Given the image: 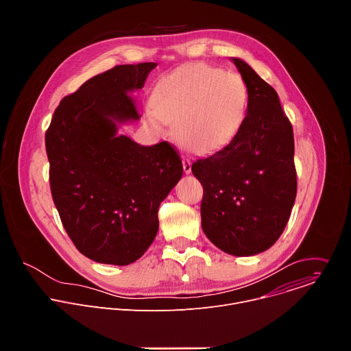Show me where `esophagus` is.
I'll return each mask as SVG.
<instances>
[{
  "mask_svg": "<svg viewBox=\"0 0 351 351\" xmlns=\"http://www.w3.org/2000/svg\"><path fill=\"white\" fill-rule=\"evenodd\" d=\"M182 162H183V171H184V173H190V172H191V161H190V158L183 157V158H182Z\"/></svg>",
  "mask_w": 351,
  "mask_h": 351,
  "instance_id": "1",
  "label": "esophagus"
}]
</instances>
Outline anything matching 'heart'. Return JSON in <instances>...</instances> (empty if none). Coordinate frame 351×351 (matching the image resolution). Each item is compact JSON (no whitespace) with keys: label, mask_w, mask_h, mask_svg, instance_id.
I'll use <instances>...</instances> for the list:
<instances>
[{"label":"heart","mask_w":351,"mask_h":351,"mask_svg":"<svg viewBox=\"0 0 351 351\" xmlns=\"http://www.w3.org/2000/svg\"><path fill=\"white\" fill-rule=\"evenodd\" d=\"M250 103L245 80L206 62L182 65L154 86L148 125H173L176 141L195 154H211L230 144L241 130Z\"/></svg>","instance_id":"heart-1"}]
</instances>
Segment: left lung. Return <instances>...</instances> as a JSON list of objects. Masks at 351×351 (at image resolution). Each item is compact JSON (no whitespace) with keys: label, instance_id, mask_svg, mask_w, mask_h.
Returning a JSON list of instances; mask_svg holds the SVG:
<instances>
[{"label":"left lung","instance_id":"8db88e82","mask_svg":"<svg viewBox=\"0 0 351 351\" xmlns=\"http://www.w3.org/2000/svg\"><path fill=\"white\" fill-rule=\"evenodd\" d=\"M250 93L236 138L191 165L203 184L202 226L222 252L243 257L265 252L280 237L297 194L294 137L278 93L256 71L232 58Z\"/></svg>","mask_w":351,"mask_h":351}]
</instances>
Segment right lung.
Listing matches in <instances>:
<instances>
[{
  "mask_svg": "<svg viewBox=\"0 0 351 351\" xmlns=\"http://www.w3.org/2000/svg\"><path fill=\"white\" fill-rule=\"evenodd\" d=\"M156 62L118 65L62 98L45 132L49 187L62 225L87 258L129 265L152 245L158 208L183 173L168 141L140 145L118 136L137 121L134 90Z\"/></svg>",
  "mask_w": 351,
  "mask_h": 351,
  "instance_id": "add662e5",
  "label": "right lung"
}]
</instances>
